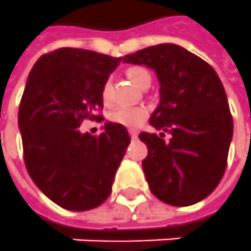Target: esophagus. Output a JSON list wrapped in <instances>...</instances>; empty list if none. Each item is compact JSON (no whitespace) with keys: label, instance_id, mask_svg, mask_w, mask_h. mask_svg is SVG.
Masks as SVG:
<instances>
[{"label":"esophagus","instance_id":"esophagus-1","mask_svg":"<svg viewBox=\"0 0 251 251\" xmlns=\"http://www.w3.org/2000/svg\"><path fill=\"white\" fill-rule=\"evenodd\" d=\"M129 135L132 139H137L138 138V131L137 129H129Z\"/></svg>","mask_w":251,"mask_h":251}]
</instances>
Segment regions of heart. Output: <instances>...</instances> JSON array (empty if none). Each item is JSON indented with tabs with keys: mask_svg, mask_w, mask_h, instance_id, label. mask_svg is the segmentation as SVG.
<instances>
[{
	"mask_svg": "<svg viewBox=\"0 0 251 251\" xmlns=\"http://www.w3.org/2000/svg\"><path fill=\"white\" fill-rule=\"evenodd\" d=\"M127 75L131 81L134 82L137 87L142 88L146 84L152 82V75L151 73L144 69V67H129L127 70ZM109 90H110V84L106 82L102 88V99L103 102H109ZM148 109L145 106H132V107H119L114 112L109 114L110 122L120 124L123 127L127 128H138L139 126H142L145 120L148 119Z\"/></svg>",
	"mask_w": 251,
	"mask_h": 251,
	"instance_id": "b5f03b06",
	"label": "heart"
}]
</instances>
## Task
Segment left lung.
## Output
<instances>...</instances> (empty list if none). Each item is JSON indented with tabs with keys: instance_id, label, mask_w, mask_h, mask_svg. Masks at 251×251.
<instances>
[{
	"instance_id": "8db88e82",
	"label": "left lung",
	"mask_w": 251,
	"mask_h": 251,
	"mask_svg": "<svg viewBox=\"0 0 251 251\" xmlns=\"http://www.w3.org/2000/svg\"><path fill=\"white\" fill-rule=\"evenodd\" d=\"M123 60L151 67L160 82V103L149 123L161 132L139 134L148 146L142 169L152 193L178 207L207 198L225 173L233 134L216 70L176 44L148 47Z\"/></svg>"
}]
</instances>
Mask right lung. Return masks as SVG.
Segmentation results:
<instances>
[{
    "instance_id": "obj_1",
    "label": "right lung",
    "mask_w": 251,
    "mask_h": 251,
    "mask_svg": "<svg viewBox=\"0 0 251 251\" xmlns=\"http://www.w3.org/2000/svg\"><path fill=\"white\" fill-rule=\"evenodd\" d=\"M122 58L59 48L35 62L20 100L18 123L28 176L60 207L85 211L112 192L116 171L131 142L126 127L106 123L99 135L81 123L102 122V88Z\"/></svg>"
}]
</instances>
